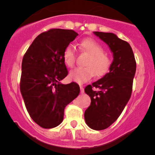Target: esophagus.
<instances>
[{
  "instance_id": "1",
  "label": "esophagus",
  "mask_w": 155,
  "mask_h": 155,
  "mask_svg": "<svg viewBox=\"0 0 155 155\" xmlns=\"http://www.w3.org/2000/svg\"><path fill=\"white\" fill-rule=\"evenodd\" d=\"M85 91H84V87L82 85H80V93L81 94H84Z\"/></svg>"
}]
</instances>
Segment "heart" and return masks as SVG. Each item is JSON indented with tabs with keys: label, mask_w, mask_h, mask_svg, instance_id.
I'll return each instance as SVG.
<instances>
[{
	"label": "heart",
	"mask_w": 155,
	"mask_h": 155,
	"mask_svg": "<svg viewBox=\"0 0 155 155\" xmlns=\"http://www.w3.org/2000/svg\"><path fill=\"white\" fill-rule=\"evenodd\" d=\"M79 47L82 51L89 54L85 61L86 67H81L70 71L69 78L70 80L78 83H84L96 76L103 77L109 71L112 66V59L104 52V48L95 40L85 38L81 40ZM76 51L71 45H69L63 51V59L69 68L74 67L76 63Z\"/></svg>",
	"instance_id": "b5f03b06"
}]
</instances>
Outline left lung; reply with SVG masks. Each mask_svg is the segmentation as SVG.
Wrapping results in <instances>:
<instances>
[{
    "instance_id": "left-lung-1",
    "label": "left lung",
    "mask_w": 155,
    "mask_h": 155,
    "mask_svg": "<svg viewBox=\"0 0 155 155\" xmlns=\"http://www.w3.org/2000/svg\"><path fill=\"white\" fill-rule=\"evenodd\" d=\"M94 34L107 43L113 54L109 73L85 88L91 97V105L84 115L85 122L91 129L101 130L118 119L129 101L137 64L127 42L112 33L94 31ZM93 87L98 91L93 90Z\"/></svg>"
}]
</instances>
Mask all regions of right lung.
<instances>
[{
    "label": "right lung",
    "instance_id": "1",
    "mask_svg": "<svg viewBox=\"0 0 155 155\" xmlns=\"http://www.w3.org/2000/svg\"><path fill=\"white\" fill-rule=\"evenodd\" d=\"M77 36L73 30L50 29L36 37L23 57L20 91L31 118L43 128L58 126L80 91L76 82L60 83L68 74L63 51Z\"/></svg>",
    "mask_w": 155,
    "mask_h": 155
}]
</instances>
